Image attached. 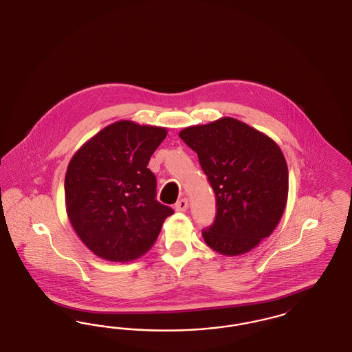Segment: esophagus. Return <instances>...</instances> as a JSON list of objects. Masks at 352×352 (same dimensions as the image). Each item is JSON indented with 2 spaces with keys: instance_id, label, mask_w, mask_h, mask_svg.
I'll list each match as a JSON object with an SVG mask.
<instances>
[{
  "instance_id": "34e87169",
  "label": "esophagus",
  "mask_w": 352,
  "mask_h": 352,
  "mask_svg": "<svg viewBox=\"0 0 352 352\" xmlns=\"http://www.w3.org/2000/svg\"><path fill=\"white\" fill-rule=\"evenodd\" d=\"M187 207H188V201L186 199V198H182L181 201H177L175 203V210L177 211H179V212H184L187 210Z\"/></svg>"
}]
</instances>
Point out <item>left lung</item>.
Returning <instances> with one entry per match:
<instances>
[{"instance_id":"obj_1","label":"left lung","mask_w":352,"mask_h":352,"mask_svg":"<svg viewBox=\"0 0 352 352\" xmlns=\"http://www.w3.org/2000/svg\"><path fill=\"white\" fill-rule=\"evenodd\" d=\"M179 137L198 154L215 198L206 244L226 256L251 251L274 231L287 201L289 174L280 146L232 118L188 126Z\"/></svg>"}]
</instances>
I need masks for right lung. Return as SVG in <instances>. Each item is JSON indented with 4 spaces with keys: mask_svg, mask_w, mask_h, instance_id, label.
Masks as SVG:
<instances>
[{
    "mask_svg": "<svg viewBox=\"0 0 352 352\" xmlns=\"http://www.w3.org/2000/svg\"><path fill=\"white\" fill-rule=\"evenodd\" d=\"M168 135L161 126L121 120L74 154L65 179L68 219L89 251L131 261L151 250L174 211L160 203L151 154Z\"/></svg>",
    "mask_w": 352,
    "mask_h": 352,
    "instance_id": "add662e5",
    "label": "right lung"
}]
</instances>
